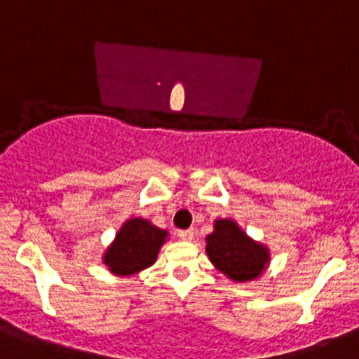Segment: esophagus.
<instances>
[{"label": "esophagus", "mask_w": 359, "mask_h": 359, "mask_svg": "<svg viewBox=\"0 0 359 359\" xmlns=\"http://www.w3.org/2000/svg\"><path fill=\"white\" fill-rule=\"evenodd\" d=\"M177 236H179L182 241H191L193 237H195V230H193V229L179 230V232H177Z\"/></svg>", "instance_id": "1"}]
</instances>
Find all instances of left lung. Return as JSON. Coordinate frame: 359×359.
<instances>
[{"label": "left lung", "instance_id": "1", "mask_svg": "<svg viewBox=\"0 0 359 359\" xmlns=\"http://www.w3.org/2000/svg\"><path fill=\"white\" fill-rule=\"evenodd\" d=\"M205 241L214 267L239 283L259 278L269 264V250L248 237L233 219L214 221V232Z\"/></svg>", "mask_w": 359, "mask_h": 359}]
</instances>
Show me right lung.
Returning a JSON list of instances; mask_svg holds the SVG:
<instances>
[{"mask_svg":"<svg viewBox=\"0 0 359 359\" xmlns=\"http://www.w3.org/2000/svg\"><path fill=\"white\" fill-rule=\"evenodd\" d=\"M168 232L154 226L149 219L130 217L108 246L102 262L116 276H130L152 266Z\"/></svg>","mask_w":359,"mask_h":359,"instance_id":"1","label":"right lung"}]
</instances>
